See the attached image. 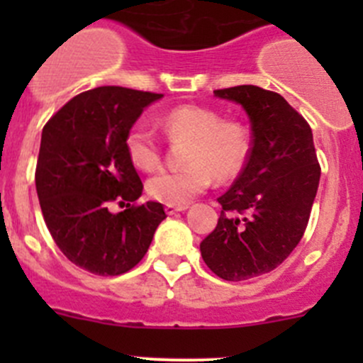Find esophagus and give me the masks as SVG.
Wrapping results in <instances>:
<instances>
[{
	"label": "esophagus",
	"instance_id": "esophagus-1",
	"mask_svg": "<svg viewBox=\"0 0 363 363\" xmlns=\"http://www.w3.org/2000/svg\"><path fill=\"white\" fill-rule=\"evenodd\" d=\"M181 211H186V207H175V205H164V212H167L168 216H174L177 214V212Z\"/></svg>",
	"mask_w": 363,
	"mask_h": 363
}]
</instances>
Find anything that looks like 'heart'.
Segmentation results:
<instances>
[{
    "label": "heart",
    "instance_id": "obj_1",
    "mask_svg": "<svg viewBox=\"0 0 363 363\" xmlns=\"http://www.w3.org/2000/svg\"><path fill=\"white\" fill-rule=\"evenodd\" d=\"M170 140H188L179 170H163L151 177L145 191L156 202L184 207L216 182L240 174L251 151L250 130L239 121L223 119L219 112L200 105H179L158 119ZM128 158L137 168L152 172L161 164L163 149L155 131L135 124L126 133Z\"/></svg>",
    "mask_w": 363,
    "mask_h": 363
}]
</instances>
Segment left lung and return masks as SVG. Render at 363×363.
Instances as JSON below:
<instances>
[{"label":"left lung","instance_id":"1","mask_svg":"<svg viewBox=\"0 0 363 363\" xmlns=\"http://www.w3.org/2000/svg\"><path fill=\"white\" fill-rule=\"evenodd\" d=\"M251 121V151L223 211L200 244L203 262L225 281H246L279 267L302 239L321 167L307 121L274 91L258 86L216 89Z\"/></svg>","mask_w":363,"mask_h":363}]
</instances>
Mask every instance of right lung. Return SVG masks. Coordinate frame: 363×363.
<instances>
[{"instance_id":"1","label":"right lung","mask_w":363,"mask_h":363,"mask_svg":"<svg viewBox=\"0 0 363 363\" xmlns=\"http://www.w3.org/2000/svg\"><path fill=\"white\" fill-rule=\"evenodd\" d=\"M161 96L96 87L73 96L43 126L35 172L43 219L61 252L87 272L133 269L167 218L158 202L135 203L144 184L124 145L142 111ZM113 201L127 208L112 215Z\"/></svg>"}]
</instances>
